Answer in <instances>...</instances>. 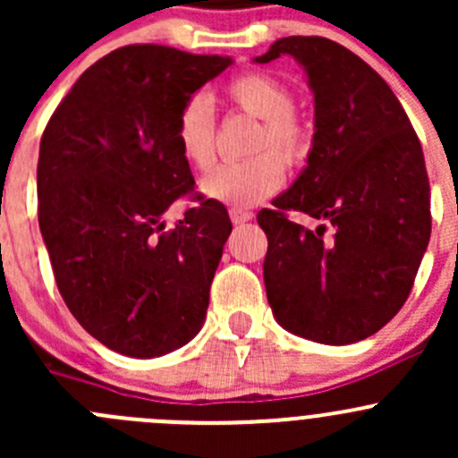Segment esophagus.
I'll list each match as a JSON object with an SVG mask.
<instances>
[{
  "label": "esophagus",
  "instance_id": "1",
  "mask_svg": "<svg viewBox=\"0 0 458 458\" xmlns=\"http://www.w3.org/2000/svg\"><path fill=\"white\" fill-rule=\"evenodd\" d=\"M252 212L248 210H242V208H233L230 210V219H233V224H246V221H252Z\"/></svg>",
  "mask_w": 458,
  "mask_h": 458
}]
</instances>
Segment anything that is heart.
Here are the masks:
<instances>
[{"instance_id":"b5f03b06","label":"heart","mask_w":458,"mask_h":458,"mask_svg":"<svg viewBox=\"0 0 458 458\" xmlns=\"http://www.w3.org/2000/svg\"><path fill=\"white\" fill-rule=\"evenodd\" d=\"M228 97L252 117L263 119L252 150L272 147L285 161H299L306 155L308 132L293 114L294 97L284 81L263 72H246L228 86ZM177 143L192 165L210 168L215 161V113L206 95L192 97L179 113ZM274 153L216 165L201 179V192L224 206H257L284 183V164Z\"/></svg>"}]
</instances>
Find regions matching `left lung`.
Returning a JSON list of instances; mask_svg holds the SVG:
<instances>
[{
  "label": "left lung",
  "mask_w": 458,
  "mask_h": 458,
  "mask_svg": "<svg viewBox=\"0 0 458 458\" xmlns=\"http://www.w3.org/2000/svg\"><path fill=\"white\" fill-rule=\"evenodd\" d=\"M288 55L315 97L312 148L293 186L261 210L267 303L284 330L348 345L381 330L408 299L429 242L421 143L390 86L326 37H281L255 64ZM285 209L322 221L294 225ZM331 234H325V225Z\"/></svg>",
  "instance_id": "8db88e82"
}]
</instances>
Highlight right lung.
<instances>
[{
	"instance_id": "right-lung-1",
	"label": "right lung",
	"mask_w": 458,
	"mask_h": 458,
	"mask_svg": "<svg viewBox=\"0 0 458 458\" xmlns=\"http://www.w3.org/2000/svg\"><path fill=\"white\" fill-rule=\"evenodd\" d=\"M233 57L123 46L75 81L39 143L41 239L68 310L106 348L152 359L206 321L233 224L203 199L165 230L164 212L195 186L177 117Z\"/></svg>"
}]
</instances>
